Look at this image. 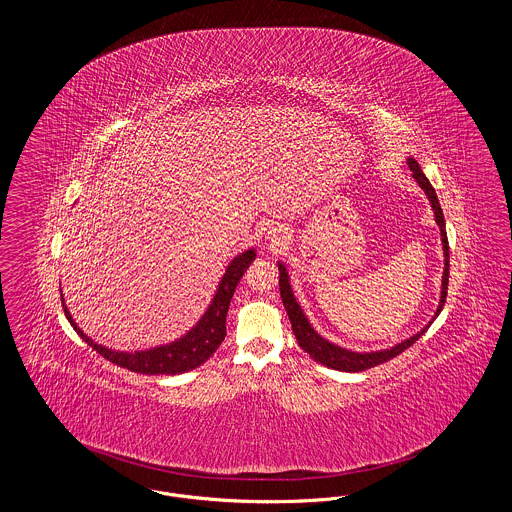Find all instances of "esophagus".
<instances>
[{"mask_svg": "<svg viewBox=\"0 0 512 512\" xmlns=\"http://www.w3.org/2000/svg\"><path fill=\"white\" fill-rule=\"evenodd\" d=\"M267 240L268 244L272 245V247L284 244L288 240V232L282 226H272L267 232Z\"/></svg>", "mask_w": 512, "mask_h": 512, "instance_id": "1", "label": "esophagus"}]
</instances>
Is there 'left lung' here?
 <instances>
[{"instance_id":"1","label":"left lung","mask_w":512,"mask_h":512,"mask_svg":"<svg viewBox=\"0 0 512 512\" xmlns=\"http://www.w3.org/2000/svg\"><path fill=\"white\" fill-rule=\"evenodd\" d=\"M409 163V169L413 172V178L416 180V184L420 186V190L426 194L430 205H432V211H434V219L439 228V236H441V249H443V276H441V292H439V303L434 317L428 320V324L413 334L411 338L407 340L399 341L391 347L386 349H378V351H353V349H347V347H341L338 343H332L326 338H322L318 334L317 330L313 328V324L309 322L307 315L303 313L299 301L295 299L292 290V282H290V274H288V268L278 261V272H280V295H282V303L286 307V313L290 317L292 322L293 334H295V340L299 343V347L311 355L313 361H317L320 365L328 366V368H334V370H341V372H363L366 368H372V366L382 365L386 361H390L393 357H397L399 353H403L407 347H411L414 341L418 338H422V334L430 328V324L438 318L441 309H443V303H445V297H447V284H449V242H447V232H445V219H443V211H441V205H439L438 195L436 190L432 188L430 180L426 178V174L420 169V165L416 163V159L409 157L407 159Z\"/></svg>"}]
</instances>
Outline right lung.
Instances as JSON below:
<instances>
[{
    "mask_svg": "<svg viewBox=\"0 0 512 512\" xmlns=\"http://www.w3.org/2000/svg\"><path fill=\"white\" fill-rule=\"evenodd\" d=\"M257 253L255 247H249L242 253H238L224 270L220 278L219 286L215 295L211 297L209 307L205 313L195 322L194 326L180 338L169 343H161L149 349H138V351H117L109 349L101 343H96L84 330L74 322L71 311L65 305V297L61 293V303L65 309V317L69 318L74 332L86 341L90 347H94L101 357L115 365L128 368L132 372L140 374H165L174 376L188 370H194L203 365L219 347L224 336H226V315L230 307V299L236 292L238 282L242 280L245 270L255 261Z\"/></svg>",
    "mask_w": 512,
    "mask_h": 512,
    "instance_id": "obj_1",
    "label": "right lung"
}]
</instances>
